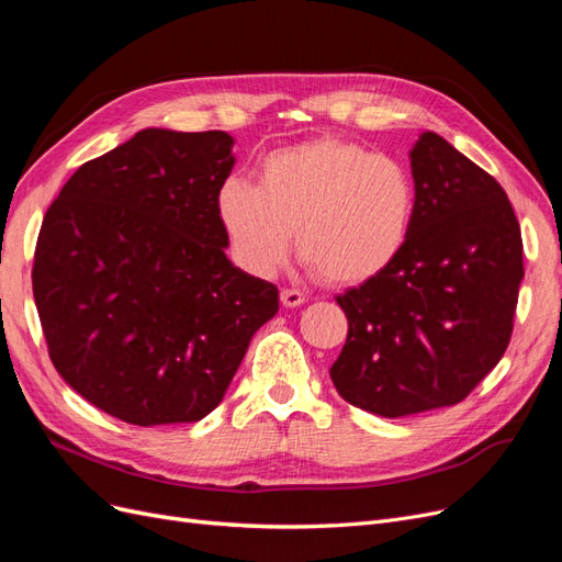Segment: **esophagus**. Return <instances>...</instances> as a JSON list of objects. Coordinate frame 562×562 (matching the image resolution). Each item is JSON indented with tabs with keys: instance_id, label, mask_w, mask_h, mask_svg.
<instances>
[{
	"instance_id": "obj_1",
	"label": "esophagus",
	"mask_w": 562,
	"mask_h": 562,
	"mask_svg": "<svg viewBox=\"0 0 562 562\" xmlns=\"http://www.w3.org/2000/svg\"><path fill=\"white\" fill-rule=\"evenodd\" d=\"M280 301L284 307H299L305 303V294L299 292V289H282Z\"/></svg>"
}]
</instances>
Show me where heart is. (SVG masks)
<instances>
[{"instance_id": "heart-1", "label": "heart", "mask_w": 562, "mask_h": 562, "mask_svg": "<svg viewBox=\"0 0 562 562\" xmlns=\"http://www.w3.org/2000/svg\"><path fill=\"white\" fill-rule=\"evenodd\" d=\"M415 203L404 162L336 137L270 151L257 184L231 175L214 195L231 255L247 273L276 276L294 231L299 255L338 284L371 280L402 255Z\"/></svg>"}]
</instances>
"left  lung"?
<instances>
[{"instance_id":"obj_1","label":"left lung","mask_w":562,"mask_h":562,"mask_svg":"<svg viewBox=\"0 0 562 562\" xmlns=\"http://www.w3.org/2000/svg\"><path fill=\"white\" fill-rule=\"evenodd\" d=\"M411 235L383 273L338 296L348 340L329 371L383 418L462 402L509 346L522 240L504 189L437 133L408 151Z\"/></svg>"}]
</instances>
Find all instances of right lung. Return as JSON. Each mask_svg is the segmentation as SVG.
Here are the masks:
<instances>
[{
	"mask_svg": "<svg viewBox=\"0 0 562 562\" xmlns=\"http://www.w3.org/2000/svg\"><path fill=\"white\" fill-rule=\"evenodd\" d=\"M233 144L144 128L83 162L44 216L32 292L50 361L123 423L203 420L280 307L276 284L226 257L214 195Z\"/></svg>",
	"mask_w": 562,
	"mask_h": 562,
	"instance_id": "obj_1",
	"label": "right lung"
}]
</instances>
